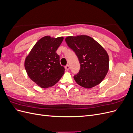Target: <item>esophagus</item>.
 Returning <instances> with one entry per match:
<instances>
[{
  "label": "esophagus",
  "mask_w": 133,
  "mask_h": 133,
  "mask_svg": "<svg viewBox=\"0 0 133 133\" xmlns=\"http://www.w3.org/2000/svg\"><path fill=\"white\" fill-rule=\"evenodd\" d=\"M65 69H66V70H69V69H70V66H69V65H66L65 66Z\"/></svg>",
  "instance_id": "obj_1"
}]
</instances>
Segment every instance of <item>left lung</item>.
Here are the masks:
<instances>
[{"mask_svg":"<svg viewBox=\"0 0 133 133\" xmlns=\"http://www.w3.org/2000/svg\"><path fill=\"white\" fill-rule=\"evenodd\" d=\"M65 42L77 56L80 63L79 71L74 76L75 82L85 88L98 85L109 70V56L105 50L87 35L68 37Z\"/></svg>","mask_w":133,"mask_h":133,"instance_id":"8db88e82","label":"left lung"}]
</instances>
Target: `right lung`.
<instances>
[{"label": "right lung", "mask_w": 133, "mask_h": 133, "mask_svg": "<svg viewBox=\"0 0 133 133\" xmlns=\"http://www.w3.org/2000/svg\"><path fill=\"white\" fill-rule=\"evenodd\" d=\"M45 36L37 42L25 60V69L29 77L43 88L53 86L64 73L57 50L63 41Z\"/></svg>", "instance_id": "right-lung-1"}]
</instances>
